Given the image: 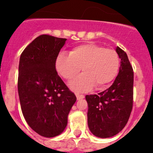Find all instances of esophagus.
<instances>
[{"label": "esophagus", "mask_w": 153, "mask_h": 153, "mask_svg": "<svg viewBox=\"0 0 153 153\" xmlns=\"http://www.w3.org/2000/svg\"><path fill=\"white\" fill-rule=\"evenodd\" d=\"M75 95H76L77 99L78 100L82 99V98H84V95H81V94H79V93H76L75 94Z\"/></svg>", "instance_id": "esophagus-1"}]
</instances>
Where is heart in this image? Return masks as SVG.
I'll use <instances>...</instances> for the list:
<instances>
[{"label": "heart", "mask_w": 153, "mask_h": 153, "mask_svg": "<svg viewBox=\"0 0 153 153\" xmlns=\"http://www.w3.org/2000/svg\"><path fill=\"white\" fill-rule=\"evenodd\" d=\"M55 66L66 80L76 76L82 68L84 74L71 81L69 86L74 90L85 92L94 86L99 89L110 83L118 74L120 58L114 49L86 44L72 49L69 55L60 54Z\"/></svg>", "instance_id": "obj_1"}]
</instances>
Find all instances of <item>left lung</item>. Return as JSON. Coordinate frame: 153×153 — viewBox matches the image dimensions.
<instances>
[{
	"instance_id": "left-lung-1",
	"label": "left lung",
	"mask_w": 153,
	"mask_h": 153,
	"mask_svg": "<svg viewBox=\"0 0 153 153\" xmlns=\"http://www.w3.org/2000/svg\"><path fill=\"white\" fill-rule=\"evenodd\" d=\"M116 52L121 66L112 85L98 95H86L88 126L94 135L102 138L114 136L124 129L133 105V69L126 52L118 47Z\"/></svg>"
}]
</instances>
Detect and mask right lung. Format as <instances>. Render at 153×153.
<instances>
[{
  "label": "right lung",
  "instance_id": "add662e5",
  "mask_svg": "<svg viewBox=\"0 0 153 153\" xmlns=\"http://www.w3.org/2000/svg\"><path fill=\"white\" fill-rule=\"evenodd\" d=\"M66 38L37 37L24 49L18 67L21 110L29 126L40 135L52 138L67 125L76 96L58 75L55 63Z\"/></svg>",
  "mask_w": 153,
  "mask_h": 153
}]
</instances>
